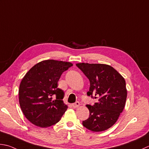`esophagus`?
<instances>
[{
    "instance_id": "esophagus-1",
    "label": "esophagus",
    "mask_w": 149,
    "mask_h": 149,
    "mask_svg": "<svg viewBox=\"0 0 149 149\" xmlns=\"http://www.w3.org/2000/svg\"><path fill=\"white\" fill-rule=\"evenodd\" d=\"M72 107H73V108H77L80 106V102H78V101H77V102H76L72 104Z\"/></svg>"
}]
</instances>
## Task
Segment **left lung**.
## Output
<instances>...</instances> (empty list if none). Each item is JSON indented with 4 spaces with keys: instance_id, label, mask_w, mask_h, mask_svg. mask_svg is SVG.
I'll use <instances>...</instances> for the list:
<instances>
[{
    "instance_id": "8db88e82",
    "label": "left lung",
    "mask_w": 149,
    "mask_h": 149,
    "mask_svg": "<svg viewBox=\"0 0 149 149\" xmlns=\"http://www.w3.org/2000/svg\"><path fill=\"white\" fill-rule=\"evenodd\" d=\"M90 82L88 96L96 99L93 105H87L88 119L82 121L84 127L93 132H102L111 127L125 108L127 97L126 82L121 75L106 64H76Z\"/></svg>"
}]
</instances>
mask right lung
Listing matches in <instances>:
<instances>
[{
    "mask_svg": "<svg viewBox=\"0 0 149 149\" xmlns=\"http://www.w3.org/2000/svg\"><path fill=\"white\" fill-rule=\"evenodd\" d=\"M72 64L48 60L31 68L19 86V100L22 113L36 126L42 128L57 123L67 106L63 103L64 92L58 88L61 74Z\"/></svg>",
    "mask_w": 149,
    "mask_h": 149,
    "instance_id": "obj_1",
    "label": "right lung"
}]
</instances>
